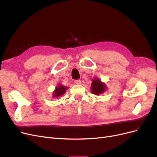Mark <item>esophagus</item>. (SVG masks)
Returning <instances> with one entry per match:
<instances>
[{
    "mask_svg": "<svg viewBox=\"0 0 157 157\" xmlns=\"http://www.w3.org/2000/svg\"><path fill=\"white\" fill-rule=\"evenodd\" d=\"M75 83L77 84H79L81 83V80H75Z\"/></svg>",
    "mask_w": 157,
    "mask_h": 157,
    "instance_id": "esophagus-1",
    "label": "esophagus"
}]
</instances>
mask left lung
I'll return each instance as SVG.
<instances>
[{"instance_id":"8db88e82","label":"left lung","mask_w":157,"mask_h":157,"mask_svg":"<svg viewBox=\"0 0 157 157\" xmlns=\"http://www.w3.org/2000/svg\"><path fill=\"white\" fill-rule=\"evenodd\" d=\"M92 92L96 95H99L105 90V84H103L100 80L98 79H95L92 83Z\"/></svg>"}]
</instances>
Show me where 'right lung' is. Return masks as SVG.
<instances>
[{
	"mask_svg": "<svg viewBox=\"0 0 157 157\" xmlns=\"http://www.w3.org/2000/svg\"><path fill=\"white\" fill-rule=\"evenodd\" d=\"M67 88H65L62 85H60L58 87H56L55 92H54V97L58 98L59 96H62L63 94H64L67 90Z\"/></svg>",
	"mask_w": 157,
	"mask_h": 157,
	"instance_id": "obj_1",
	"label": "right lung"
}]
</instances>
